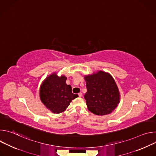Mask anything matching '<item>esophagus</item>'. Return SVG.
<instances>
[{"instance_id":"obj_1","label":"esophagus","mask_w":156,"mask_h":156,"mask_svg":"<svg viewBox=\"0 0 156 156\" xmlns=\"http://www.w3.org/2000/svg\"><path fill=\"white\" fill-rule=\"evenodd\" d=\"M78 96H79V97H82V96H83V94H82V93H78Z\"/></svg>"}]
</instances>
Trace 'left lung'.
<instances>
[{
    "instance_id": "obj_1",
    "label": "left lung",
    "mask_w": 156,
    "mask_h": 156,
    "mask_svg": "<svg viewBox=\"0 0 156 156\" xmlns=\"http://www.w3.org/2000/svg\"><path fill=\"white\" fill-rule=\"evenodd\" d=\"M87 92L86 105L91 112L97 115L110 114L120 102V93L115 80L109 73L99 71L84 76Z\"/></svg>"
}]
</instances>
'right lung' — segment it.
I'll use <instances>...</instances> for the list:
<instances>
[{
  "instance_id": "add662e5",
  "label": "right lung",
  "mask_w": 156,
  "mask_h": 156,
  "mask_svg": "<svg viewBox=\"0 0 156 156\" xmlns=\"http://www.w3.org/2000/svg\"><path fill=\"white\" fill-rule=\"evenodd\" d=\"M64 75L58 77L54 73L47 77L40 87L42 102L52 112L60 114L66 110L72 101L78 97L72 93L70 85L66 84Z\"/></svg>"
}]
</instances>
